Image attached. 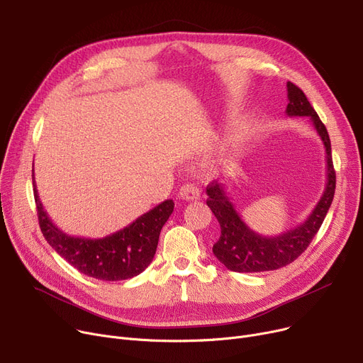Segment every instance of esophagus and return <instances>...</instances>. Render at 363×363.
I'll return each mask as SVG.
<instances>
[{
    "label": "esophagus",
    "mask_w": 363,
    "mask_h": 363,
    "mask_svg": "<svg viewBox=\"0 0 363 363\" xmlns=\"http://www.w3.org/2000/svg\"><path fill=\"white\" fill-rule=\"evenodd\" d=\"M179 199L186 200V201H194L200 199V189L194 184H185L179 189Z\"/></svg>",
    "instance_id": "esophagus-1"
}]
</instances>
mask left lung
Here are the masks:
<instances>
[{
	"mask_svg": "<svg viewBox=\"0 0 363 363\" xmlns=\"http://www.w3.org/2000/svg\"><path fill=\"white\" fill-rule=\"evenodd\" d=\"M289 106L285 113L289 116H308L319 133L325 147L327 184L320 200L309 218L293 230L277 237H263L247 226L237 213L230 197L220 184L207 185V206L220 225V237L213 244V255L228 269L234 272H264L275 271L294 262L308 249L313 237L325 219L335 193V170L333 166L331 141L315 108L311 106L304 92L293 82H287Z\"/></svg>",
	"mask_w": 363,
	"mask_h": 363,
	"instance_id": "8db88e82",
	"label": "left lung"
}]
</instances>
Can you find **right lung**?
<instances>
[{
    "instance_id": "add662e5",
    "label": "right lung",
    "mask_w": 363,
    "mask_h": 363,
    "mask_svg": "<svg viewBox=\"0 0 363 363\" xmlns=\"http://www.w3.org/2000/svg\"><path fill=\"white\" fill-rule=\"evenodd\" d=\"M32 181L38 220L47 242L73 268L100 281H122L140 275L155 257L162 228L175 207L174 201L166 200L123 230L103 238L72 237L59 230L44 211L33 169Z\"/></svg>"
}]
</instances>
